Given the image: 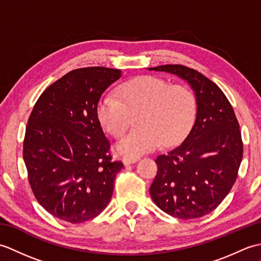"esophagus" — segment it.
I'll use <instances>...</instances> for the list:
<instances>
[{"mask_svg": "<svg viewBox=\"0 0 261 261\" xmlns=\"http://www.w3.org/2000/svg\"><path fill=\"white\" fill-rule=\"evenodd\" d=\"M138 160H139V158H129V157H124L123 160H122V163H123L124 166H129V165H132V164H136Z\"/></svg>", "mask_w": 261, "mask_h": 261, "instance_id": "1", "label": "esophagus"}]
</instances>
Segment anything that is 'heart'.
I'll return each mask as SVG.
<instances>
[{
  "label": "heart",
  "mask_w": 261,
  "mask_h": 261,
  "mask_svg": "<svg viewBox=\"0 0 261 261\" xmlns=\"http://www.w3.org/2000/svg\"><path fill=\"white\" fill-rule=\"evenodd\" d=\"M118 98L104 95L97 104L99 123L114 138L127 131L137 116V130L115 145V150L137 158L163 147L176 145L190 130L196 114V97L190 87L170 85L162 77L145 75L116 90Z\"/></svg>",
  "instance_id": "1"
}]
</instances>
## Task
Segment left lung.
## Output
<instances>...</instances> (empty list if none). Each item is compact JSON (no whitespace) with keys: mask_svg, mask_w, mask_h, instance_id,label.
Here are the masks:
<instances>
[{"mask_svg":"<svg viewBox=\"0 0 261 261\" xmlns=\"http://www.w3.org/2000/svg\"><path fill=\"white\" fill-rule=\"evenodd\" d=\"M148 69L185 81L197 104L195 122L184 141L156 159L158 173L150 196L174 218H201L219 206L237 179L243 154L239 122L224 93L199 71L182 65Z\"/></svg>","mask_w":261,"mask_h":261,"instance_id":"8db88e82","label":"left lung"}]
</instances>
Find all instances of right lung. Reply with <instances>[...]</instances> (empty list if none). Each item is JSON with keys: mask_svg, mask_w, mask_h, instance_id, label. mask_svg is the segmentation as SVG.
Returning <instances> with one entry per match:
<instances>
[{"mask_svg": "<svg viewBox=\"0 0 261 261\" xmlns=\"http://www.w3.org/2000/svg\"><path fill=\"white\" fill-rule=\"evenodd\" d=\"M119 69L71 70L38 98L28 120L23 159L39 204L69 223L94 219L112 197L115 176L123 168L112 162L96 109Z\"/></svg>", "mask_w": 261, "mask_h": 261, "instance_id": "obj_1", "label": "right lung"}]
</instances>
